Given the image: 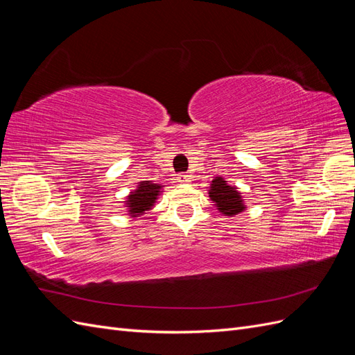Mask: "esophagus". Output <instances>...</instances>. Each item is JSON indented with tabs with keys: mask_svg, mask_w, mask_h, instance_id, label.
I'll return each instance as SVG.
<instances>
[{
	"mask_svg": "<svg viewBox=\"0 0 355 355\" xmlns=\"http://www.w3.org/2000/svg\"><path fill=\"white\" fill-rule=\"evenodd\" d=\"M176 180L179 182V184H189L191 182V176L189 175H185V173H179Z\"/></svg>",
	"mask_w": 355,
	"mask_h": 355,
	"instance_id": "esophagus-1",
	"label": "esophagus"
}]
</instances>
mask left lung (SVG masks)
Here are the masks:
<instances>
[{"mask_svg":"<svg viewBox=\"0 0 355 355\" xmlns=\"http://www.w3.org/2000/svg\"><path fill=\"white\" fill-rule=\"evenodd\" d=\"M209 197L225 216H234V214H239L245 210L241 192H239L235 187L228 185V182L223 178H216L211 180Z\"/></svg>","mask_w":355,"mask_h":355,"instance_id":"1","label":"left lung"}]
</instances>
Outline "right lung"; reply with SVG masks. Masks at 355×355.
Here are the masks:
<instances>
[{"label": "right lung", "instance_id": "right-lung-1", "mask_svg": "<svg viewBox=\"0 0 355 355\" xmlns=\"http://www.w3.org/2000/svg\"><path fill=\"white\" fill-rule=\"evenodd\" d=\"M159 189L161 185L153 184L151 180L139 182L137 188L133 192H130V196L125 200V207H128V214H130L132 218H137L146 210H151L155 204L157 197L159 196Z\"/></svg>", "mask_w": 355, "mask_h": 355}]
</instances>
